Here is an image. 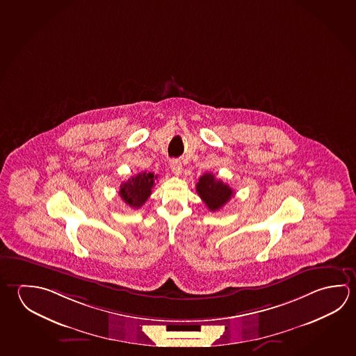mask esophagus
<instances>
[{"label": "esophagus", "mask_w": 356, "mask_h": 356, "mask_svg": "<svg viewBox=\"0 0 356 356\" xmlns=\"http://www.w3.org/2000/svg\"><path fill=\"white\" fill-rule=\"evenodd\" d=\"M170 169H171V171H172L175 175H180L182 165H181L179 160H171V161H170Z\"/></svg>", "instance_id": "1"}]
</instances>
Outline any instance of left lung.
<instances>
[{"instance_id":"1","label":"left lung","mask_w":356,"mask_h":356,"mask_svg":"<svg viewBox=\"0 0 356 356\" xmlns=\"http://www.w3.org/2000/svg\"><path fill=\"white\" fill-rule=\"evenodd\" d=\"M196 191L205 205L211 211H218L234 196V191L229 185L218 180L210 172H206L196 184Z\"/></svg>"}]
</instances>
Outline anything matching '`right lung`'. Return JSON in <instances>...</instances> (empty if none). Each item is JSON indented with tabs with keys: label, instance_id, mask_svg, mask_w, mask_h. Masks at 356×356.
I'll list each match as a JSON object with an SVG mask.
<instances>
[{
	"label": "right lung",
	"instance_id": "obj_1",
	"mask_svg": "<svg viewBox=\"0 0 356 356\" xmlns=\"http://www.w3.org/2000/svg\"><path fill=\"white\" fill-rule=\"evenodd\" d=\"M156 180L157 175L152 172H140L120 185L119 195L126 205L132 209H140L150 197L151 190L155 186Z\"/></svg>",
	"mask_w": 356,
	"mask_h": 356
}]
</instances>
